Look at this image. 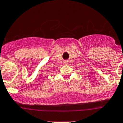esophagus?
<instances>
[{
	"label": "esophagus",
	"instance_id": "esophagus-1",
	"mask_svg": "<svg viewBox=\"0 0 123 123\" xmlns=\"http://www.w3.org/2000/svg\"><path fill=\"white\" fill-rule=\"evenodd\" d=\"M68 62H69L68 61H64V64H68Z\"/></svg>",
	"mask_w": 123,
	"mask_h": 123
}]
</instances>
